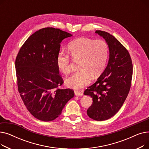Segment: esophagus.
I'll list each match as a JSON object with an SVG mask.
<instances>
[{"label":"esophagus","mask_w":149,"mask_h":149,"mask_svg":"<svg viewBox=\"0 0 149 149\" xmlns=\"http://www.w3.org/2000/svg\"><path fill=\"white\" fill-rule=\"evenodd\" d=\"M75 95L76 96H83V93L82 92L80 91H75Z\"/></svg>","instance_id":"34e87169"}]
</instances>
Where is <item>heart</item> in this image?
Instances as JSON below:
<instances>
[{"mask_svg":"<svg viewBox=\"0 0 149 149\" xmlns=\"http://www.w3.org/2000/svg\"><path fill=\"white\" fill-rule=\"evenodd\" d=\"M68 51L74 61H79L77 69L79 70L66 79L65 84L68 87L80 89L90 83L91 76L95 79L103 72L109 55V47L104 41L78 38L69 44ZM56 64L63 74H68L71 70V59L63 51L58 53Z\"/></svg>","mask_w":149,"mask_h":149,"instance_id":"b5f03b06","label":"heart"}]
</instances>
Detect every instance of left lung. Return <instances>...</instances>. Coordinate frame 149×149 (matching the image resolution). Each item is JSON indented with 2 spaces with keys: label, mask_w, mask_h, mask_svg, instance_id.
<instances>
[{
  "label": "left lung",
  "mask_w": 149,
  "mask_h": 149,
  "mask_svg": "<svg viewBox=\"0 0 149 149\" xmlns=\"http://www.w3.org/2000/svg\"><path fill=\"white\" fill-rule=\"evenodd\" d=\"M95 33L107 43L109 58L104 72L84 94L93 100L87 110L88 116L104 121L118 112L126 100L131 86L133 66L129 52L115 37L102 31H96Z\"/></svg>",
  "instance_id": "obj_1"
}]
</instances>
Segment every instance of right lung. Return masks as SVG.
<instances>
[{
    "label": "right lung",
    "instance_id": "obj_1",
    "mask_svg": "<svg viewBox=\"0 0 149 149\" xmlns=\"http://www.w3.org/2000/svg\"><path fill=\"white\" fill-rule=\"evenodd\" d=\"M72 36L54 28L41 29L27 39L17 54L18 90L28 111L38 120L57 118L74 96L72 89L58 88L63 80L56 64L61 42Z\"/></svg>",
    "mask_w": 149,
    "mask_h": 149
}]
</instances>
